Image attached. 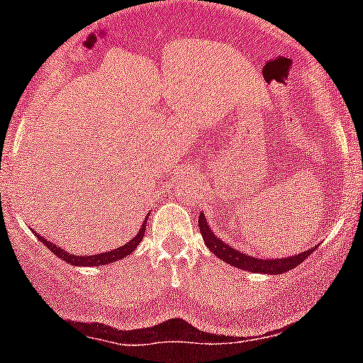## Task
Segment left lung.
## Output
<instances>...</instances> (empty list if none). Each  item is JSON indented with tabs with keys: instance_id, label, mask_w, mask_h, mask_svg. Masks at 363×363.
Masks as SVG:
<instances>
[{
	"instance_id": "obj_1",
	"label": "left lung",
	"mask_w": 363,
	"mask_h": 363,
	"mask_svg": "<svg viewBox=\"0 0 363 363\" xmlns=\"http://www.w3.org/2000/svg\"><path fill=\"white\" fill-rule=\"evenodd\" d=\"M199 226H200V233L203 237L205 246L208 247L212 252H214L218 258H221L225 263H230V265L237 267V269L242 270H250V272H263V274H283L288 272V270L295 269L296 265L303 262L307 256L311 255L316 247L313 250H307L296 256H290V258H279V259H259L255 258L251 255H244V252H239L233 250L232 246L223 242L221 239L214 235V232L208 226L207 219H205V214L202 212L199 218Z\"/></svg>"
}]
</instances>
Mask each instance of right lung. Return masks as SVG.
Instances as JSON below:
<instances>
[{
    "label": "right lung",
    "instance_id": "add662e5",
    "mask_svg": "<svg viewBox=\"0 0 363 363\" xmlns=\"http://www.w3.org/2000/svg\"><path fill=\"white\" fill-rule=\"evenodd\" d=\"M145 223H147V218H145ZM145 223L142 225L140 232H138V235H135L133 239L130 240V242H126L124 246L117 247V250L113 251H108V252H100V255H91V256H79V255H72V252L67 251V250H61V247H56V244L49 242V240L45 239H38L42 240L43 244H45L47 247H49L50 251L54 252V255L60 256L61 259H65V262L69 263V265H82V267H100V265H107V263H113L117 262V259H123L126 258L128 255H131L135 250H137L138 244L142 242V237H144V232H145Z\"/></svg>",
    "mask_w": 363,
    "mask_h": 363
}]
</instances>
